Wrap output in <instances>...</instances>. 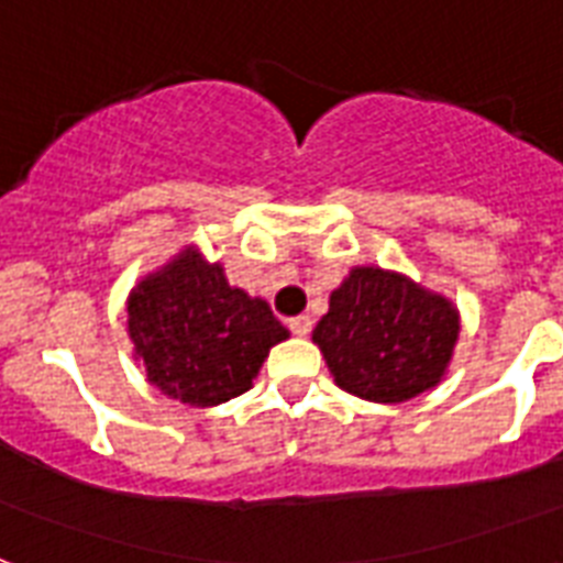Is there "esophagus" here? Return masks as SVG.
<instances>
[{
    "label": "esophagus",
    "instance_id": "esophagus-1",
    "mask_svg": "<svg viewBox=\"0 0 563 563\" xmlns=\"http://www.w3.org/2000/svg\"><path fill=\"white\" fill-rule=\"evenodd\" d=\"M289 330L291 335H309V330H312V318L309 316H298V318H289Z\"/></svg>",
    "mask_w": 563,
    "mask_h": 563
}]
</instances>
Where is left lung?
<instances>
[{"label": "left lung", "instance_id": "obj_1", "mask_svg": "<svg viewBox=\"0 0 563 563\" xmlns=\"http://www.w3.org/2000/svg\"><path fill=\"white\" fill-rule=\"evenodd\" d=\"M459 309L406 274L356 265L312 330L335 385L371 402H406L441 383Z\"/></svg>", "mask_w": 563, "mask_h": 563}]
</instances>
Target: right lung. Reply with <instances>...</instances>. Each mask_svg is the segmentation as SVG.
<instances>
[{"mask_svg":"<svg viewBox=\"0 0 563 563\" xmlns=\"http://www.w3.org/2000/svg\"><path fill=\"white\" fill-rule=\"evenodd\" d=\"M128 335L154 388L207 409L245 394L289 330L187 247L128 295Z\"/></svg>","mask_w":563,"mask_h":563,"instance_id":"1","label":"right lung"}]
</instances>
